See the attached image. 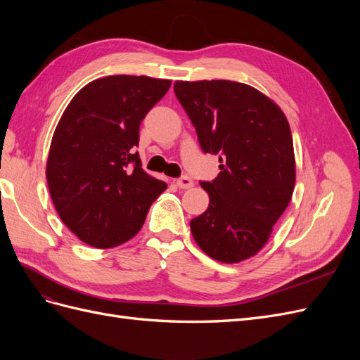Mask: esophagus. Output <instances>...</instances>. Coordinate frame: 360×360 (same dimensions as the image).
Returning <instances> with one entry per match:
<instances>
[{"label":"esophagus","mask_w":360,"mask_h":360,"mask_svg":"<svg viewBox=\"0 0 360 360\" xmlns=\"http://www.w3.org/2000/svg\"><path fill=\"white\" fill-rule=\"evenodd\" d=\"M176 183H177V186L180 189H191V188H193V180L191 177H188V176L180 177Z\"/></svg>","instance_id":"34e87169"}]
</instances>
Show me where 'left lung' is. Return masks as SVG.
Masks as SVG:
<instances>
[{
  "instance_id": "left-lung-1",
  "label": "left lung",
  "mask_w": 360,
  "mask_h": 360,
  "mask_svg": "<svg viewBox=\"0 0 360 360\" xmlns=\"http://www.w3.org/2000/svg\"><path fill=\"white\" fill-rule=\"evenodd\" d=\"M174 91L197 130L204 153L219 156L210 202L191 221L195 242L234 264L263 248L285 212L296 181L288 120L266 94L234 81H176Z\"/></svg>"
}]
</instances>
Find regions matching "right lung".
Here are the masks:
<instances>
[{
    "label": "right lung",
    "mask_w": 360,
    "mask_h": 360,
    "mask_svg": "<svg viewBox=\"0 0 360 360\" xmlns=\"http://www.w3.org/2000/svg\"><path fill=\"white\" fill-rule=\"evenodd\" d=\"M169 79L114 75L75 94L56 127L46 180L61 221L81 242L108 249L130 240L167 189L141 168L139 124Z\"/></svg>",
    "instance_id": "right-lung-1"
}]
</instances>
